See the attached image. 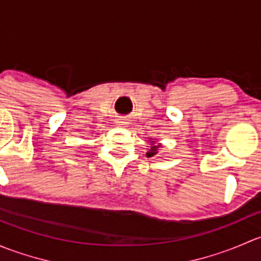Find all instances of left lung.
<instances>
[{"label":"left lung","instance_id":"left-lung-1","mask_svg":"<svg viewBox=\"0 0 261 261\" xmlns=\"http://www.w3.org/2000/svg\"><path fill=\"white\" fill-rule=\"evenodd\" d=\"M152 143H154V141H152ZM158 147H159V146H156V145L151 146V149L149 150V152H146V155H147V156H152V155H155V154H156V150H158Z\"/></svg>","mask_w":261,"mask_h":261}]
</instances>
